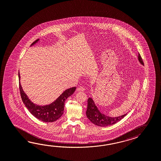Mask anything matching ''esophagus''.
Wrapping results in <instances>:
<instances>
[{
	"instance_id": "obj_1",
	"label": "esophagus",
	"mask_w": 161,
	"mask_h": 161,
	"mask_svg": "<svg viewBox=\"0 0 161 161\" xmlns=\"http://www.w3.org/2000/svg\"><path fill=\"white\" fill-rule=\"evenodd\" d=\"M84 91V88L82 87H79L77 88V91Z\"/></svg>"
}]
</instances>
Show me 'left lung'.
<instances>
[{
  "label": "left lung",
  "instance_id": "obj_1",
  "mask_svg": "<svg viewBox=\"0 0 161 161\" xmlns=\"http://www.w3.org/2000/svg\"><path fill=\"white\" fill-rule=\"evenodd\" d=\"M138 60L142 65H144V62L141 58L140 53L138 55ZM88 105L86 111V117L95 125L101 127H106L108 125H113L117 122L122 120L127 114H125L118 117H110L106 114L101 113L96 106L94 100L91 98L88 99Z\"/></svg>",
  "mask_w": 161,
  "mask_h": 161
}]
</instances>
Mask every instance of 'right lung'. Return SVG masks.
<instances>
[{
  "mask_svg": "<svg viewBox=\"0 0 161 161\" xmlns=\"http://www.w3.org/2000/svg\"><path fill=\"white\" fill-rule=\"evenodd\" d=\"M39 39H36L30 47L34 45L39 42ZM19 87L20 94L22 101L29 112L36 119L43 122H53L60 118L63 114L64 102L67 98L73 94L76 87H71L67 89L62 94L51 103L45 105H39L32 102L27 94L24 92L20 83V72L19 71Z\"/></svg>",
  "mask_w": 161,
  "mask_h": 161,
  "instance_id": "right-lung-1",
  "label": "right lung"
}]
</instances>
